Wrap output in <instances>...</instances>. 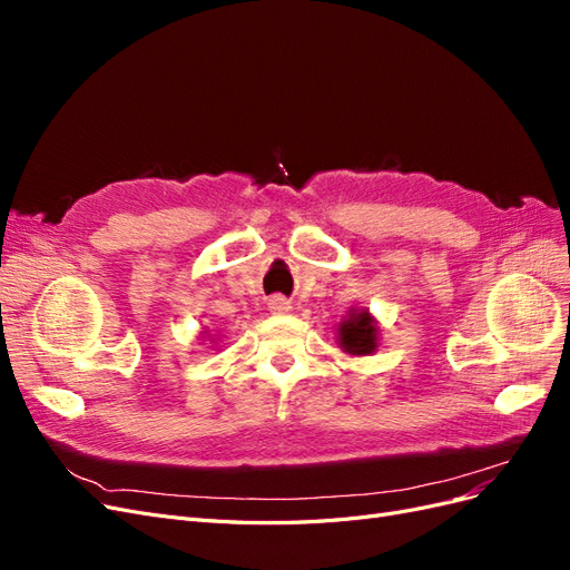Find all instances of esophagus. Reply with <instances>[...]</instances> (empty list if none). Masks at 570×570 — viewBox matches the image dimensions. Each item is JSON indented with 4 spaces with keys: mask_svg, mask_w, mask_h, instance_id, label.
I'll return each instance as SVG.
<instances>
[{
    "mask_svg": "<svg viewBox=\"0 0 570 570\" xmlns=\"http://www.w3.org/2000/svg\"><path fill=\"white\" fill-rule=\"evenodd\" d=\"M268 308L271 312H275V314H285V312H289V302L285 299V297H271L268 299Z\"/></svg>",
    "mask_w": 570,
    "mask_h": 570,
    "instance_id": "obj_1",
    "label": "esophagus"
}]
</instances>
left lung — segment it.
Returning a JSON list of instances; mask_svg holds the SVG:
<instances>
[{"label": "left lung", "instance_id": "obj_1", "mask_svg": "<svg viewBox=\"0 0 570 570\" xmlns=\"http://www.w3.org/2000/svg\"><path fill=\"white\" fill-rule=\"evenodd\" d=\"M377 327L368 312L354 314L350 321L340 323V344L350 354H371L377 347Z\"/></svg>", "mask_w": 570, "mask_h": 570}]
</instances>
